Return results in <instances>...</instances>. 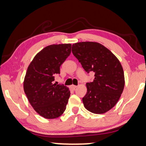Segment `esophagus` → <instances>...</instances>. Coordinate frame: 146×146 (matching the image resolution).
Masks as SVG:
<instances>
[{
	"instance_id": "esophagus-1",
	"label": "esophagus",
	"mask_w": 146,
	"mask_h": 146,
	"mask_svg": "<svg viewBox=\"0 0 146 146\" xmlns=\"http://www.w3.org/2000/svg\"><path fill=\"white\" fill-rule=\"evenodd\" d=\"M70 88H72V89H75V88H77V86H76V85H71L70 86Z\"/></svg>"
}]
</instances>
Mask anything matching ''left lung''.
<instances>
[{"instance_id": "1", "label": "left lung", "mask_w": 146, "mask_h": 146, "mask_svg": "<svg viewBox=\"0 0 146 146\" xmlns=\"http://www.w3.org/2000/svg\"><path fill=\"white\" fill-rule=\"evenodd\" d=\"M72 52L87 73L94 72L93 81L86 83L87 92L82 98L84 107L95 114L111 110L124 89V72L119 60L97 42L74 43Z\"/></svg>"}]
</instances>
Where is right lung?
Instances as JSON below:
<instances>
[{"label":"right lung","instance_id":"right-lung-1","mask_svg":"<svg viewBox=\"0 0 146 146\" xmlns=\"http://www.w3.org/2000/svg\"><path fill=\"white\" fill-rule=\"evenodd\" d=\"M72 45L53 44L36 54L28 66L23 88L36 112L45 119H56L65 111L70 92L63 84H53L60 67L70 56Z\"/></svg>","mask_w":146,"mask_h":146}]
</instances>
